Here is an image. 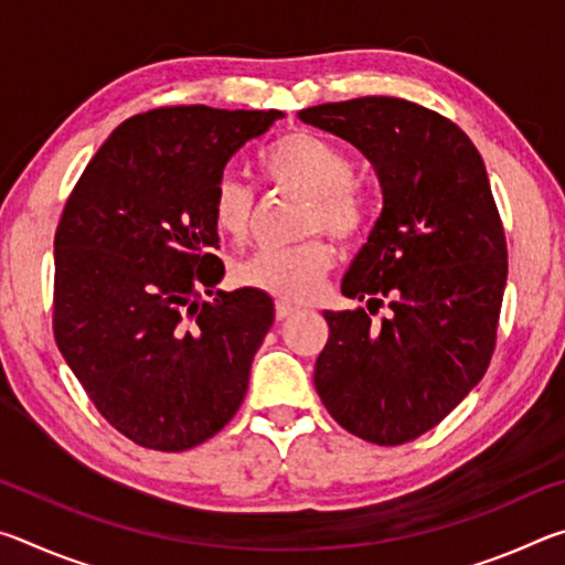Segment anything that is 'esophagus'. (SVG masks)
Segmentation results:
<instances>
[{
    "mask_svg": "<svg viewBox=\"0 0 565 565\" xmlns=\"http://www.w3.org/2000/svg\"><path fill=\"white\" fill-rule=\"evenodd\" d=\"M299 309H296L294 303H286V301H276V319L279 321H284V319H289L291 313H296Z\"/></svg>",
    "mask_w": 565,
    "mask_h": 565,
    "instance_id": "esophagus-1",
    "label": "esophagus"
}]
</instances>
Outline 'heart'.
<instances>
[{
  "instance_id": "heart-1",
  "label": "heart",
  "mask_w": 565,
  "mask_h": 565,
  "mask_svg": "<svg viewBox=\"0 0 565 565\" xmlns=\"http://www.w3.org/2000/svg\"><path fill=\"white\" fill-rule=\"evenodd\" d=\"M264 177L276 186L309 194L306 232L327 228L337 238H353L363 226V204L353 186V161L341 147L313 131H289L259 154ZM256 214V196L234 174L218 177L212 216L218 232L242 242ZM333 266V248L323 238H306L279 252H262L238 269V281L286 303H303L319 294Z\"/></svg>"
}]
</instances>
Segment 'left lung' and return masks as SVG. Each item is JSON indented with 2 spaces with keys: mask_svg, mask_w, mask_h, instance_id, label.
<instances>
[{
  "mask_svg": "<svg viewBox=\"0 0 565 565\" xmlns=\"http://www.w3.org/2000/svg\"><path fill=\"white\" fill-rule=\"evenodd\" d=\"M299 119L374 164L384 206L341 294L363 309L323 311L329 341L313 386L339 426L398 446L431 431L489 369L509 276L503 224L473 141L396 97L319 104Z\"/></svg>",
  "mask_w": 565,
  "mask_h": 565,
  "instance_id": "8db88e82",
  "label": "left lung"
}]
</instances>
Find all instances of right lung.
Instances as JSON below:
<instances>
[{"label":"right lung","instance_id":"right-lung-1","mask_svg":"<svg viewBox=\"0 0 565 565\" xmlns=\"http://www.w3.org/2000/svg\"><path fill=\"white\" fill-rule=\"evenodd\" d=\"M284 114L194 104L119 124L76 181L54 236V339L129 441L186 451L242 406L274 323L256 289L216 291L212 194L226 161Z\"/></svg>","mask_w":565,"mask_h":565}]
</instances>
